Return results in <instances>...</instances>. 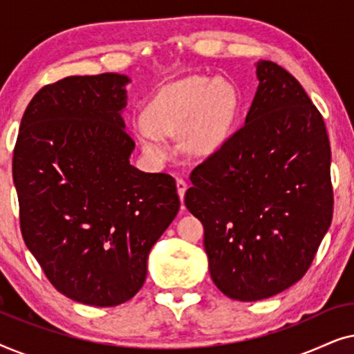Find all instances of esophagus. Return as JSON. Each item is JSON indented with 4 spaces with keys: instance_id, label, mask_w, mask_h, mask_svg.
<instances>
[{
    "instance_id": "1",
    "label": "esophagus",
    "mask_w": 354,
    "mask_h": 354,
    "mask_svg": "<svg viewBox=\"0 0 354 354\" xmlns=\"http://www.w3.org/2000/svg\"><path fill=\"white\" fill-rule=\"evenodd\" d=\"M176 185H177L178 198H180V201H183V196H185V192H187V183L185 180H182V178H177Z\"/></svg>"
}]
</instances>
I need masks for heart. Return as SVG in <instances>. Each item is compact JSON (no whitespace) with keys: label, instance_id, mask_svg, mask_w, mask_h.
<instances>
[{"label":"heart","instance_id":"obj_1","mask_svg":"<svg viewBox=\"0 0 354 354\" xmlns=\"http://www.w3.org/2000/svg\"><path fill=\"white\" fill-rule=\"evenodd\" d=\"M236 114V93L227 82L193 75L166 85L145 111L147 122L137 124L145 149L156 158L169 153L166 138L183 133L185 147L196 156L219 149L229 137Z\"/></svg>","mask_w":354,"mask_h":354}]
</instances>
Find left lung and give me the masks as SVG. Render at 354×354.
Here are the masks:
<instances>
[{"label": "left lung", "mask_w": 354, "mask_h": 354, "mask_svg": "<svg viewBox=\"0 0 354 354\" xmlns=\"http://www.w3.org/2000/svg\"><path fill=\"white\" fill-rule=\"evenodd\" d=\"M245 124L190 174L185 206L205 227L212 282L239 301L274 297L311 268L333 214L322 114L272 61Z\"/></svg>", "instance_id": "8db88e82"}]
</instances>
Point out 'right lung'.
<instances>
[{"label": "right lung", "instance_id": "right-lung-1", "mask_svg": "<svg viewBox=\"0 0 354 354\" xmlns=\"http://www.w3.org/2000/svg\"><path fill=\"white\" fill-rule=\"evenodd\" d=\"M129 79L71 75L38 90L12 154L19 221L53 287L118 306L147 279L149 250L177 216L176 180L130 166L120 111Z\"/></svg>", "mask_w": 354, "mask_h": 354}]
</instances>
